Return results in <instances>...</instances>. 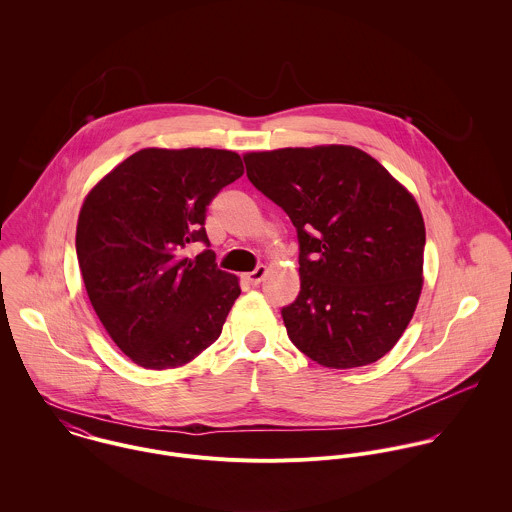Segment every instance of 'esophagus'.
<instances>
[{
  "instance_id": "esophagus-1",
  "label": "esophagus",
  "mask_w": 512,
  "mask_h": 512,
  "mask_svg": "<svg viewBox=\"0 0 512 512\" xmlns=\"http://www.w3.org/2000/svg\"><path fill=\"white\" fill-rule=\"evenodd\" d=\"M266 274H268V268H266V266H258L254 272L244 274V280H246L250 286H258V284L266 278Z\"/></svg>"
}]
</instances>
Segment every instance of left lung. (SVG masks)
I'll return each mask as SVG.
<instances>
[{"label": "left lung", "instance_id": "1", "mask_svg": "<svg viewBox=\"0 0 512 512\" xmlns=\"http://www.w3.org/2000/svg\"><path fill=\"white\" fill-rule=\"evenodd\" d=\"M244 163L297 228L301 290L282 309L293 345L329 368L382 359L424 286L426 226L414 195L359 147L250 151Z\"/></svg>", "mask_w": 512, "mask_h": 512}]
</instances>
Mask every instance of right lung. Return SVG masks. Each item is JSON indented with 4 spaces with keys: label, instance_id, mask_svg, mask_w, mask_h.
<instances>
[{
    "label": "right lung",
    "instance_id": "1",
    "mask_svg": "<svg viewBox=\"0 0 512 512\" xmlns=\"http://www.w3.org/2000/svg\"><path fill=\"white\" fill-rule=\"evenodd\" d=\"M228 149L146 147L104 175L86 195L76 256L88 299L124 355L153 370L191 363L219 339L238 278L222 272L209 244L207 205L242 177Z\"/></svg>",
    "mask_w": 512,
    "mask_h": 512
}]
</instances>
